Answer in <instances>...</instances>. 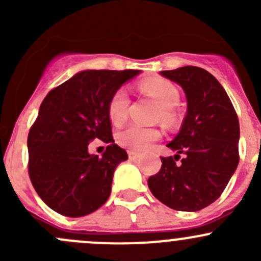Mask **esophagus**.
Here are the masks:
<instances>
[{
	"label": "esophagus",
	"instance_id": "esophagus-1",
	"mask_svg": "<svg viewBox=\"0 0 261 261\" xmlns=\"http://www.w3.org/2000/svg\"><path fill=\"white\" fill-rule=\"evenodd\" d=\"M127 154H128V159L130 160H136L138 158H140V154L136 151H133V150H128Z\"/></svg>",
	"mask_w": 261,
	"mask_h": 261
}]
</instances>
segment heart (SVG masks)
<instances>
[{"label":"heart","mask_w":261,"mask_h":261,"mask_svg":"<svg viewBox=\"0 0 261 261\" xmlns=\"http://www.w3.org/2000/svg\"><path fill=\"white\" fill-rule=\"evenodd\" d=\"M141 89L151 94L162 105L160 117L165 123H173L177 118V112L174 107L179 103L180 94L177 87L164 78H152L143 82ZM128 106H130V97L127 91L123 87L116 89L110 97L107 105V115L110 121L115 126H121L126 122L128 116ZM162 136L160 131L154 127L147 126L133 125L127 126L125 130L120 131L116 135V140L121 146L135 151H144L150 147L155 141H158Z\"/></svg>","instance_id":"1"}]
</instances>
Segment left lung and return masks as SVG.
Instances as JSON below:
<instances>
[{
    "mask_svg": "<svg viewBox=\"0 0 261 261\" xmlns=\"http://www.w3.org/2000/svg\"><path fill=\"white\" fill-rule=\"evenodd\" d=\"M160 74L183 88L187 115L179 134L168 144L177 154L162 158V168L147 186L165 206L196 212L222 194L238 168L239 118L223 87L207 70L187 65Z\"/></svg>",
    "mask_w": 261,
    "mask_h": 261,
    "instance_id": "obj_1",
    "label": "left lung"
}]
</instances>
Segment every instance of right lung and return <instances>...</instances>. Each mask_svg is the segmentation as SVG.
Returning <instances> with one entry per match:
<instances>
[{"label":"right lung","mask_w":261,"mask_h":261,"mask_svg":"<svg viewBox=\"0 0 261 261\" xmlns=\"http://www.w3.org/2000/svg\"><path fill=\"white\" fill-rule=\"evenodd\" d=\"M140 70H83L46 94L28 136L29 175L36 193L55 212L82 217L111 194L114 172L127 152L114 144L107 115L110 97ZM109 143L102 158L88 145Z\"/></svg>","instance_id":"1"}]
</instances>
